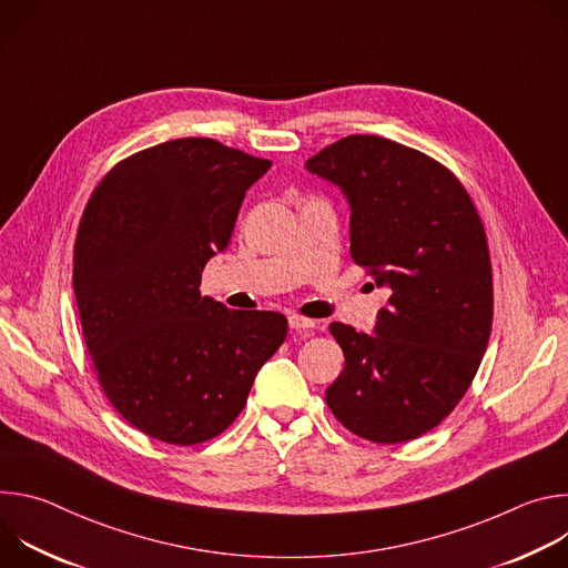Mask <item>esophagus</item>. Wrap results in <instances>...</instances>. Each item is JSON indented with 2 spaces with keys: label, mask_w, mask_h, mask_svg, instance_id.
Masks as SVG:
<instances>
[{
  "label": "esophagus",
  "mask_w": 568,
  "mask_h": 568,
  "mask_svg": "<svg viewBox=\"0 0 568 568\" xmlns=\"http://www.w3.org/2000/svg\"><path fill=\"white\" fill-rule=\"evenodd\" d=\"M287 323H290L292 331H307V328H314V321H312V318H305V316H301V314H292V316L287 318Z\"/></svg>",
  "instance_id": "obj_1"
}]
</instances>
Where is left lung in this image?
Returning <instances> with one entry per match:
<instances>
[{"instance_id": "8db88e82", "label": "left lung", "mask_w": 568, "mask_h": 568, "mask_svg": "<svg viewBox=\"0 0 568 568\" xmlns=\"http://www.w3.org/2000/svg\"><path fill=\"white\" fill-rule=\"evenodd\" d=\"M351 206V256L388 301L373 335L331 323L346 366L326 388L353 434L395 445L445 420L469 388L493 328V267L463 184L432 156L351 134L305 161Z\"/></svg>"}]
</instances>
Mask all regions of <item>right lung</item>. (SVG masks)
Listing matches in <instances>:
<instances>
[{"label": "right lung", "instance_id": "right-lung-1", "mask_svg": "<svg viewBox=\"0 0 568 568\" xmlns=\"http://www.w3.org/2000/svg\"><path fill=\"white\" fill-rule=\"evenodd\" d=\"M272 161L186 136L116 164L92 193L73 247L83 337L114 409L171 445L222 434L287 335L278 312L200 294L247 191Z\"/></svg>", "mask_w": 568, "mask_h": 568}]
</instances>
